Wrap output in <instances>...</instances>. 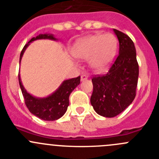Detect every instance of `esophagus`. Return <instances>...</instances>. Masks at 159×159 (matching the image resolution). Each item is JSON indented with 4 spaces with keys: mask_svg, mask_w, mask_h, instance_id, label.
Here are the masks:
<instances>
[{
    "mask_svg": "<svg viewBox=\"0 0 159 159\" xmlns=\"http://www.w3.org/2000/svg\"><path fill=\"white\" fill-rule=\"evenodd\" d=\"M88 78H89L88 76H86V75H81V81H84V80L88 79Z\"/></svg>",
    "mask_w": 159,
    "mask_h": 159,
    "instance_id": "esophagus-1",
    "label": "esophagus"
}]
</instances>
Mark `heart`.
Masks as SVG:
<instances>
[{
	"label": "heart",
	"instance_id": "heart-1",
	"mask_svg": "<svg viewBox=\"0 0 159 159\" xmlns=\"http://www.w3.org/2000/svg\"><path fill=\"white\" fill-rule=\"evenodd\" d=\"M118 41L115 35L95 34L78 40L72 48L77 59H89L93 70L101 72L109 67L116 54Z\"/></svg>",
	"mask_w": 159,
	"mask_h": 159
}]
</instances>
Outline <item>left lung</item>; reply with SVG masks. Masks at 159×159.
Wrapping results in <instances>:
<instances>
[{
	"label": "left lung",
	"mask_w": 159,
	"mask_h": 159,
	"mask_svg": "<svg viewBox=\"0 0 159 159\" xmlns=\"http://www.w3.org/2000/svg\"><path fill=\"white\" fill-rule=\"evenodd\" d=\"M119 42V54L107 74L92 79L90 102L98 115L113 118L128 107L136 96L139 76L136 52L131 38L113 29Z\"/></svg>",
	"instance_id": "8db88e82"
}]
</instances>
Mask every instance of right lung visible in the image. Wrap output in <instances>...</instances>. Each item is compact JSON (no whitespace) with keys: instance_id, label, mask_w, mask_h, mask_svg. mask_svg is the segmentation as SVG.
Masks as SVG:
<instances>
[{"instance_id":"1","label":"right lung","mask_w":159,"mask_h":159,"mask_svg":"<svg viewBox=\"0 0 159 159\" xmlns=\"http://www.w3.org/2000/svg\"><path fill=\"white\" fill-rule=\"evenodd\" d=\"M41 39H48L52 41H58L52 34H39L36 38H33L23 47L19 57V63L26 51V48L31 42ZM19 82L22 93L24 97L25 103L30 111V113L44 121H55L61 118L67 110L69 106V96L72 91L80 84V76L75 78L65 80L53 92L51 95L46 97H36L28 93L22 83L20 75L19 73Z\"/></svg>"}]
</instances>
